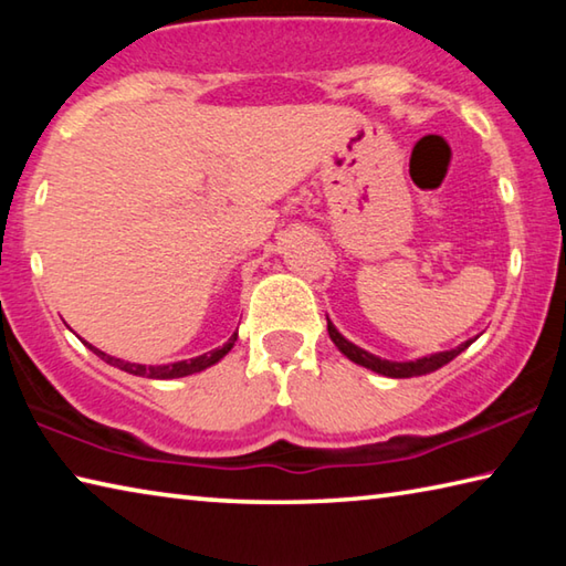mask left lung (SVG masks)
<instances>
[{
  "mask_svg": "<svg viewBox=\"0 0 566 566\" xmlns=\"http://www.w3.org/2000/svg\"><path fill=\"white\" fill-rule=\"evenodd\" d=\"M327 332L332 342L337 344V349L344 354V357L352 359L354 364H361V367H367L371 371H377L381 377H391V379H407V377H421V375H429V371H437L439 367H444V364L452 361L454 357H459L469 344L474 339H469L464 344H459V347L449 349V352H437V354H429V357H421L415 361H389V359H381L377 354H369L367 349L357 347V344H352L349 339H344L339 329L334 327L327 317Z\"/></svg>",
  "mask_w": 566,
  "mask_h": 566,
  "instance_id": "8db88e82",
  "label": "left lung"
}]
</instances>
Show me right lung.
I'll list each match as a JSON object with an SVG mask.
<instances>
[{
	"instance_id": "obj_1",
	"label": "right lung",
	"mask_w": 566,
	"mask_h": 566,
	"mask_svg": "<svg viewBox=\"0 0 566 566\" xmlns=\"http://www.w3.org/2000/svg\"><path fill=\"white\" fill-rule=\"evenodd\" d=\"M234 342H237V332L232 334V337H229V342L224 344V347H217L212 352L199 354V357H191V359H181V361H171V364H157V367H151V364L147 367V364H134V361H124V359H117V357H109L107 352L92 347L90 342H84V344H87V347L94 354H97L99 359H104L107 364H112V367H117L122 371H127V375L147 377V379H177V377L197 375V371L212 367V364H217L229 349L234 347Z\"/></svg>"
}]
</instances>
